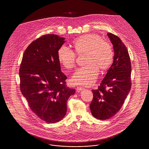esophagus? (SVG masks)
<instances>
[{
	"mask_svg": "<svg viewBox=\"0 0 149 149\" xmlns=\"http://www.w3.org/2000/svg\"><path fill=\"white\" fill-rule=\"evenodd\" d=\"M84 89V88H82V87H81V86H77V91L78 92H80L81 91H83Z\"/></svg>",
	"mask_w": 149,
	"mask_h": 149,
	"instance_id": "34e87169",
	"label": "esophagus"
}]
</instances>
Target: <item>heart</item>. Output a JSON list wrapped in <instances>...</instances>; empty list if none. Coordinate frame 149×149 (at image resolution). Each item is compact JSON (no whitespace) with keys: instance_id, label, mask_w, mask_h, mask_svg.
<instances>
[{"instance_id":"1","label":"heart","mask_w":149,"mask_h":149,"mask_svg":"<svg viewBox=\"0 0 149 149\" xmlns=\"http://www.w3.org/2000/svg\"><path fill=\"white\" fill-rule=\"evenodd\" d=\"M76 52L79 54H86L84 67L78 69L72 76L71 81L75 85L90 86L95 82L99 69L107 70L113 60V50L108 41L103 40L97 34L90 33L82 35L73 41ZM57 57L64 68L70 70L74 68L76 54L65 45L58 50Z\"/></svg>"}]
</instances>
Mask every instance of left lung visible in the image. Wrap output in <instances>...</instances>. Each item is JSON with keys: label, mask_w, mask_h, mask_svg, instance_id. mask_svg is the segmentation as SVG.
Returning <instances> with one entry per match:
<instances>
[{"label": "left lung", "mask_w": 149, "mask_h": 149, "mask_svg": "<svg viewBox=\"0 0 149 149\" xmlns=\"http://www.w3.org/2000/svg\"><path fill=\"white\" fill-rule=\"evenodd\" d=\"M113 44V62L96 90L90 105L95 118L105 120L111 118L121 108L132 86V65L127 49L116 35L108 33Z\"/></svg>", "instance_id": "obj_1"}]
</instances>
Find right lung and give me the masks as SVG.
Segmentation results:
<instances>
[{"mask_svg":"<svg viewBox=\"0 0 149 149\" xmlns=\"http://www.w3.org/2000/svg\"><path fill=\"white\" fill-rule=\"evenodd\" d=\"M65 38L45 35L32 42L23 56L20 87L31 110L46 123H56L67 113L68 98L75 89L66 86L57 57Z\"/></svg>","mask_w":149,"mask_h":149,"instance_id":"right-lung-1","label":"right lung"}]
</instances>
